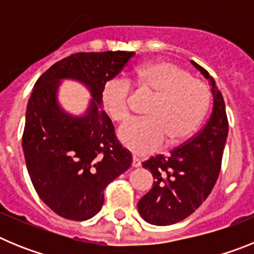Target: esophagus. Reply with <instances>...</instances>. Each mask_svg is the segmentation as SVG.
<instances>
[{
    "mask_svg": "<svg viewBox=\"0 0 254 254\" xmlns=\"http://www.w3.org/2000/svg\"><path fill=\"white\" fill-rule=\"evenodd\" d=\"M141 165V160L140 159L137 158V156H133V158H132V167H134V168H138Z\"/></svg>",
    "mask_w": 254,
    "mask_h": 254,
    "instance_id": "1",
    "label": "esophagus"
}]
</instances>
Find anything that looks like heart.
I'll use <instances>...</instances> for the list:
<instances>
[{"mask_svg": "<svg viewBox=\"0 0 254 254\" xmlns=\"http://www.w3.org/2000/svg\"><path fill=\"white\" fill-rule=\"evenodd\" d=\"M129 81L155 94L146 111L149 118L127 123L118 131L121 142L134 154H150L165 143L168 147L185 143L207 113L210 91L205 82L169 61L140 64ZM128 96L129 86L122 80H111L103 87V105L116 122L129 118Z\"/></svg>", "mask_w": 254, "mask_h": 254, "instance_id": "1", "label": "heart"}]
</instances>
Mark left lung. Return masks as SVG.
I'll list each match as a JSON object with an SVG mask.
<instances>
[{
	"instance_id": "obj_1",
	"label": "left lung",
	"mask_w": 254,
	"mask_h": 254,
	"mask_svg": "<svg viewBox=\"0 0 254 254\" xmlns=\"http://www.w3.org/2000/svg\"><path fill=\"white\" fill-rule=\"evenodd\" d=\"M211 85L214 107L203 128L170 152L143 161L154 177L151 190L138 201L142 219L152 225H172L185 220L202 205L219 177L229 123L225 102L215 80L190 61Z\"/></svg>"
}]
</instances>
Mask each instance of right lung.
<instances>
[{"instance_id":"1","label":"right lung","mask_w":254,"mask_h":254,"mask_svg":"<svg viewBox=\"0 0 254 254\" xmlns=\"http://www.w3.org/2000/svg\"><path fill=\"white\" fill-rule=\"evenodd\" d=\"M134 52H80L49 67L38 78L26 107L22 150L31 183L56 214L84 221L104 203V190L131 167L132 154L117 140L102 105L103 87L116 77ZM84 83L93 100L84 116L60 108V80Z\"/></svg>"}]
</instances>
